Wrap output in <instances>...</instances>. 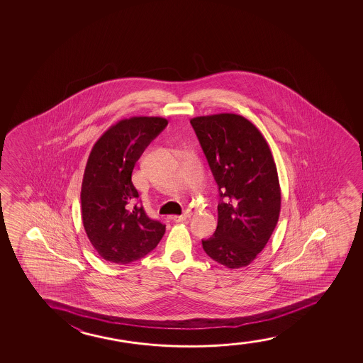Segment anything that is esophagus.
<instances>
[{"label":"esophagus","instance_id":"1","mask_svg":"<svg viewBox=\"0 0 363 363\" xmlns=\"http://www.w3.org/2000/svg\"><path fill=\"white\" fill-rule=\"evenodd\" d=\"M191 216H192V213L187 211V212H184V213L181 214V216H174L172 219H174V222H184L186 219L191 218Z\"/></svg>","mask_w":363,"mask_h":363}]
</instances>
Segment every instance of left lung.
I'll list each match as a JSON object with an SVG mask.
<instances>
[{"label": "left lung", "instance_id": "8db88e82", "mask_svg": "<svg viewBox=\"0 0 363 363\" xmlns=\"http://www.w3.org/2000/svg\"><path fill=\"white\" fill-rule=\"evenodd\" d=\"M218 184V224L202 240L208 257L229 269L252 263L278 223L281 192L267 140L255 125L237 114L191 119Z\"/></svg>", "mask_w": 363, "mask_h": 363}]
</instances>
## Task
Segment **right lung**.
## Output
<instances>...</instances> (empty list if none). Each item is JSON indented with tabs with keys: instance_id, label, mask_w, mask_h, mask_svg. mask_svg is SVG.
I'll return each mask as SVG.
<instances>
[{
	"instance_id": "right-lung-1",
	"label": "right lung",
	"mask_w": 363,
	"mask_h": 363,
	"mask_svg": "<svg viewBox=\"0 0 363 363\" xmlns=\"http://www.w3.org/2000/svg\"><path fill=\"white\" fill-rule=\"evenodd\" d=\"M160 116L120 120L90 151L80 202L85 233L101 258L128 264L144 258L164 237L166 225L150 219L138 202L131 174L150 143L166 128Z\"/></svg>"
}]
</instances>
